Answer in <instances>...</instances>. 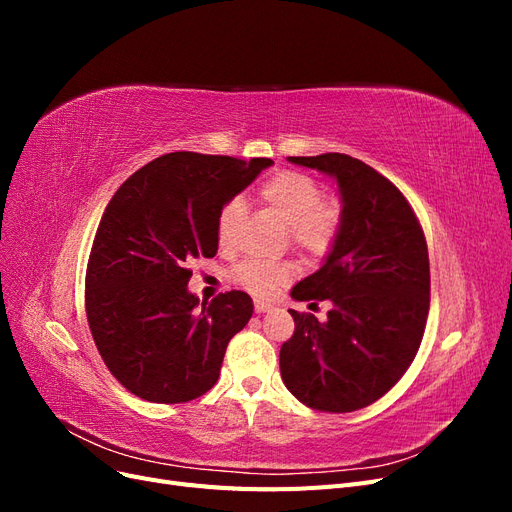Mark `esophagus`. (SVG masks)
I'll return each mask as SVG.
<instances>
[{
  "label": "esophagus",
  "mask_w": 512,
  "mask_h": 512,
  "mask_svg": "<svg viewBox=\"0 0 512 512\" xmlns=\"http://www.w3.org/2000/svg\"><path fill=\"white\" fill-rule=\"evenodd\" d=\"M273 305H269V303H265V301H256V305H254V309H256V314H265V312H269Z\"/></svg>",
  "instance_id": "obj_1"
}]
</instances>
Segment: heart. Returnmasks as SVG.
<instances>
[{
    "label": "heart",
    "mask_w": 512,
    "mask_h": 512,
    "mask_svg": "<svg viewBox=\"0 0 512 512\" xmlns=\"http://www.w3.org/2000/svg\"><path fill=\"white\" fill-rule=\"evenodd\" d=\"M260 200L280 218L290 232L292 243L307 256H322L331 250L342 224V209L333 200H322V188L309 175L284 170L260 188ZM243 215L241 200H228L218 213V243L224 250L235 243ZM297 275V265L280 262H243L235 280L256 297H271Z\"/></svg>",
    "instance_id": "b5f03b06"
}]
</instances>
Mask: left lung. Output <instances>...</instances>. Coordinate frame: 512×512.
Instances as JSON below:
<instances>
[{"label":"left lung","mask_w":512,"mask_h":512,"mask_svg":"<svg viewBox=\"0 0 512 512\" xmlns=\"http://www.w3.org/2000/svg\"><path fill=\"white\" fill-rule=\"evenodd\" d=\"M288 162L335 179L342 224L322 267L290 290L294 301L329 299L327 320L294 318L280 350L286 389L301 404L352 412L374 404L406 374L429 314L423 228L395 185L346 153Z\"/></svg>","instance_id":"8db88e82"}]
</instances>
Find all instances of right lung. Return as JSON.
Listing matches in <instances>:
<instances>
[{"label":"right lung","instance_id":"add662e5","mask_svg":"<svg viewBox=\"0 0 512 512\" xmlns=\"http://www.w3.org/2000/svg\"><path fill=\"white\" fill-rule=\"evenodd\" d=\"M271 164L166 153L108 203L87 265L85 309L102 361L136 397L183 404L218 382L226 346L254 303L241 290L200 303L188 267L218 254L220 209Z\"/></svg>","mask_w":512,"mask_h":512}]
</instances>
